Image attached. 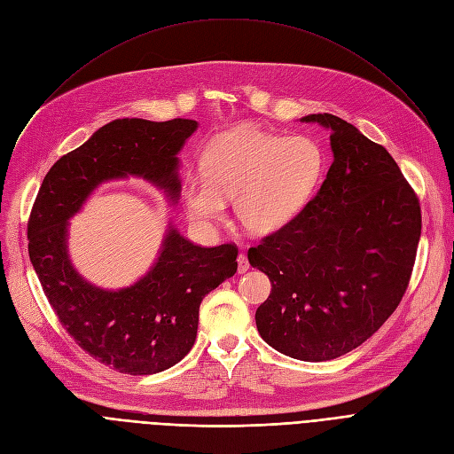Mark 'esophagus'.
Listing matches in <instances>:
<instances>
[{"mask_svg":"<svg viewBox=\"0 0 454 454\" xmlns=\"http://www.w3.org/2000/svg\"><path fill=\"white\" fill-rule=\"evenodd\" d=\"M250 269V263L245 254H239V257H237V270H239L241 274H245L247 270Z\"/></svg>","mask_w":454,"mask_h":454,"instance_id":"34e87169","label":"esophagus"}]
</instances>
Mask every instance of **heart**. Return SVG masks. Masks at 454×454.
I'll use <instances>...</instances> for the list:
<instances>
[{
	"label": "heart",
	"instance_id": "b5f03b06",
	"mask_svg": "<svg viewBox=\"0 0 454 454\" xmlns=\"http://www.w3.org/2000/svg\"><path fill=\"white\" fill-rule=\"evenodd\" d=\"M324 173V153L307 136L281 137L252 127L226 132L204 156V173L184 182L187 207L200 223H217L233 199L237 221L255 235L291 223Z\"/></svg>",
	"mask_w": 454,
	"mask_h": 454
}]
</instances>
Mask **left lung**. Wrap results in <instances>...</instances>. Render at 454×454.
<instances>
[{
    "mask_svg": "<svg viewBox=\"0 0 454 454\" xmlns=\"http://www.w3.org/2000/svg\"><path fill=\"white\" fill-rule=\"evenodd\" d=\"M333 163L313 200L248 250L272 283L255 311L261 339L322 363L359 348L395 311L416 261L421 209L388 151L331 114Z\"/></svg>",
    "mask_w": 454,
    "mask_h": 454,
    "instance_id": "1",
    "label": "left lung"
}]
</instances>
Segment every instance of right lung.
Masks as SVG:
<instances>
[{
	"label": "right lung",
	"mask_w": 454,
	"mask_h": 454,
	"mask_svg": "<svg viewBox=\"0 0 454 454\" xmlns=\"http://www.w3.org/2000/svg\"><path fill=\"white\" fill-rule=\"evenodd\" d=\"M193 119L125 117L101 127L45 175L29 224V257L55 315L75 342L129 375H151L180 363L193 348L202 298L237 272V247L202 248L169 224L151 270L125 289L86 281L67 254L69 219L103 182L139 176L180 197L178 153L197 130Z\"/></svg>",
	"instance_id": "1"
}]
</instances>
